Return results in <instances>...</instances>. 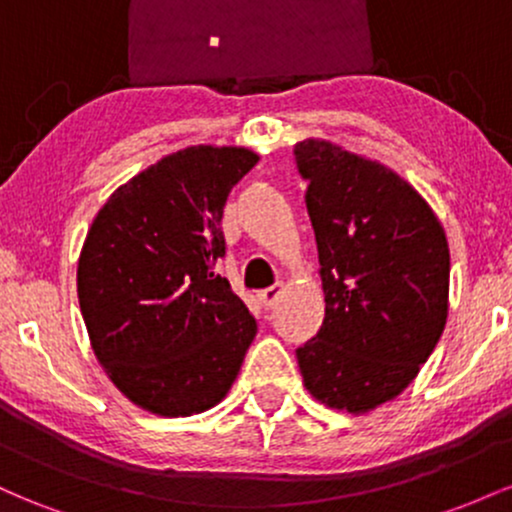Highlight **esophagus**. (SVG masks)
<instances>
[{"label": "esophagus", "instance_id": "esophagus-1", "mask_svg": "<svg viewBox=\"0 0 512 512\" xmlns=\"http://www.w3.org/2000/svg\"><path fill=\"white\" fill-rule=\"evenodd\" d=\"M279 296H281V284L269 286V289L260 291V301H262L264 308H272V305L276 303V298H279Z\"/></svg>", "mask_w": 512, "mask_h": 512}]
</instances>
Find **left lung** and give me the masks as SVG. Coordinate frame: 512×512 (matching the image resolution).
I'll use <instances>...</instances> for the list:
<instances>
[{
	"mask_svg": "<svg viewBox=\"0 0 512 512\" xmlns=\"http://www.w3.org/2000/svg\"><path fill=\"white\" fill-rule=\"evenodd\" d=\"M296 161L325 293L298 368L320 404L368 414L419 375L445 330L448 238L431 204L380 161L317 137L296 144Z\"/></svg>",
	"mask_w": 512,
	"mask_h": 512,
	"instance_id": "left-lung-1",
	"label": "left lung"
}]
</instances>
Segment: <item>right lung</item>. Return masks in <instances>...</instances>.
I'll list each match as a JSON object with an SVG mask.
<instances>
[{
	"label": "right lung",
	"mask_w": 512,
	"mask_h": 512,
	"mask_svg": "<svg viewBox=\"0 0 512 512\" xmlns=\"http://www.w3.org/2000/svg\"><path fill=\"white\" fill-rule=\"evenodd\" d=\"M260 161L197 144L120 185L88 228L76 293L105 375L156 416L202 414L236 383L257 322L214 272L233 185Z\"/></svg>",
	"instance_id": "obj_1"
}]
</instances>
